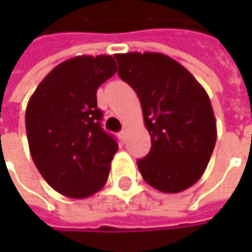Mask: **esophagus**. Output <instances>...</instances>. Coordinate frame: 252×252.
<instances>
[{
	"label": "esophagus",
	"mask_w": 252,
	"mask_h": 252,
	"mask_svg": "<svg viewBox=\"0 0 252 252\" xmlns=\"http://www.w3.org/2000/svg\"><path fill=\"white\" fill-rule=\"evenodd\" d=\"M126 134H127V133H126V130H122L121 133H119V137H121L122 140H125V137H126Z\"/></svg>",
	"instance_id": "1"
}]
</instances>
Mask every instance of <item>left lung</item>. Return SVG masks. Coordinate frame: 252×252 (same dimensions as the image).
I'll use <instances>...</instances> for the list:
<instances>
[{
	"label": "left lung",
	"mask_w": 252,
	"mask_h": 252,
	"mask_svg": "<svg viewBox=\"0 0 252 252\" xmlns=\"http://www.w3.org/2000/svg\"><path fill=\"white\" fill-rule=\"evenodd\" d=\"M119 75L136 91L150 133V153L137 161L153 188L178 193L203 175L218 129L208 92L178 62L162 53L116 54Z\"/></svg>",
	"instance_id": "obj_1"
}]
</instances>
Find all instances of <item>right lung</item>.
I'll use <instances>...</instances> for the list:
<instances>
[{
  "label": "right lung",
  "instance_id": "obj_1",
  "mask_svg": "<svg viewBox=\"0 0 252 252\" xmlns=\"http://www.w3.org/2000/svg\"><path fill=\"white\" fill-rule=\"evenodd\" d=\"M116 73L112 56H75L37 85L25 125L36 168L59 193L84 199L103 188L118 143L101 127L96 90Z\"/></svg>",
  "mask_w": 252,
  "mask_h": 252
}]
</instances>
